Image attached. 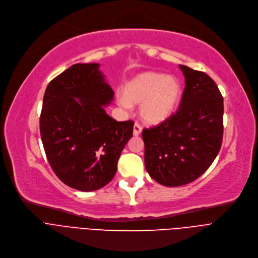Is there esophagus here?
Wrapping results in <instances>:
<instances>
[{"instance_id":"obj_1","label":"esophagus","mask_w":258,"mask_h":258,"mask_svg":"<svg viewBox=\"0 0 258 258\" xmlns=\"http://www.w3.org/2000/svg\"><path fill=\"white\" fill-rule=\"evenodd\" d=\"M141 132H142V126L139 123H135L134 124V136H139Z\"/></svg>"}]
</instances>
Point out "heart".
<instances>
[{
	"mask_svg": "<svg viewBox=\"0 0 258 258\" xmlns=\"http://www.w3.org/2000/svg\"><path fill=\"white\" fill-rule=\"evenodd\" d=\"M181 97V85L173 76L158 72L139 73L124 86L117 102L124 108L140 104V115L150 124H159L173 113Z\"/></svg>",
	"mask_w": 258,
	"mask_h": 258,
	"instance_id": "heart-1",
	"label": "heart"
}]
</instances>
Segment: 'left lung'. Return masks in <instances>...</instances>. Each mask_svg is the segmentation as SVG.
Wrapping results in <instances>:
<instances>
[{"label":"left lung","instance_id":"1","mask_svg":"<svg viewBox=\"0 0 258 258\" xmlns=\"http://www.w3.org/2000/svg\"><path fill=\"white\" fill-rule=\"evenodd\" d=\"M185 89L178 111L144 128L145 168L159 184L177 187L204 173L223 142V96L206 73L180 64Z\"/></svg>","mask_w":258,"mask_h":258}]
</instances>
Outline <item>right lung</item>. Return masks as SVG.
<instances>
[{
	"label": "right lung",
	"mask_w": 258,
	"mask_h": 258,
	"mask_svg": "<svg viewBox=\"0 0 258 258\" xmlns=\"http://www.w3.org/2000/svg\"><path fill=\"white\" fill-rule=\"evenodd\" d=\"M113 99L99 63H75L49 83L40 137L53 171L69 187L93 191L114 178L134 121H116L105 113Z\"/></svg>",
	"instance_id": "add662e5"
}]
</instances>
